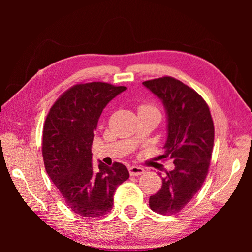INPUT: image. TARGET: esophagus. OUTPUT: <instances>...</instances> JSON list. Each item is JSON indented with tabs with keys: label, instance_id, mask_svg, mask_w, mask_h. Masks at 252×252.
Wrapping results in <instances>:
<instances>
[{
	"label": "esophagus",
	"instance_id": "esophagus-1",
	"mask_svg": "<svg viewBox=\"0 0 252 252\" xmlns=\"http://www.w3.org/2000/svg\"><path fill=\"white\" fill-rule=\"evenodd\" d=\"M129 172L131 176H140V174L144 173V169L141 167H136V165H132L129 168Z\"/></svg>",
	"mask_w": 252,
	"mask_h": 252
}]
</instances>
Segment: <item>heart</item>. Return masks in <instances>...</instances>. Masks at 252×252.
Returning a JSON list of instances; mask_svg holds the SVG:
<instances>
[{
    "label": "heart",
    "mask_w": 252,
    "mask_h": 252,
    "mask_svg": "<svg viewBox=\"0 0 252 252\" xmlns=\"http://www.w3.org/2000/svg\"><path fill=\"white\" fill-rule=\"evenodd\" d=\"M144 110H156V108H153L150 104H141L139 106V111H144Z\"/></svg>",
    "instance_id": "heart-1"
}]
</instances>
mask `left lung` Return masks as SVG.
Here are the masks:
<instances>
[{"label":"left lung","instance_id":"1","mask_svg":"<svg viewBox=\"0 0 252 252\" xmlns=\"http://www.w3.org/2000/svg\"><path fill=\"white\" fill-rule=\"evenodd\" d=\"M143 85L164 105L168 136L162 158H169L174 163L172 171H165L162 178L161 189L149 199V206L160 215H176L206 180L215 126L206 101L181 81L163 76L144 81Z\"/></svg>","mask_w":252,"mask_h":252}]
</instances>
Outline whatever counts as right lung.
<instances>
[{
	"mask_svg": "<svg viewBox=\"0 0 252 252\" xmlns=\"http://www.w3.org/2000/svg\"><path fill=\"white\" fill-rule=\"evenodd\" d=\"M126 87L105 82L80 83L55 101L45 119L42 138L44 167L72 211L102 217L113 207V194L129 179L126 165L92 164L91 147L102 111Z\"/></svg>",
	"mask_w": 252,
	"mask_h": 252,
	"instance_id": "1",
	"label": "right lung"
}]
</instances>
